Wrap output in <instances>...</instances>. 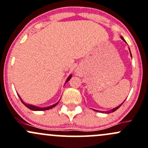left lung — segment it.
I'll use <instances>...</instances> for the list:
<instances>
[{"label":"left lung","mask_w":148,"mask_h":148,"mask_svg":"<svg viewBox=\"0 0 148 148\" xmlns=\"http://www.w3.org/2000/svg\"><path fill=\"white\" fill-rule=\"evenodd\" d=\"M121 39H122L123 40H124V41L125 42V43H126V40H124V38H123L122 36H121ZM129 51H130V54H131V57H132V56H131V50H130V48H129ZM124 102H123L121 104V105H119V106H117V107H116V108H113L112 110H110V111H106V112H105V111H99V110H93V109H92V110H94V111H96V112H102V113H105V114H109V113H111V112H114V111H116V110H117V109H119L120 107L121 106V105H122L123 103H124Z\"/></svg>","instance_id":"obj_1"}]
</instances>
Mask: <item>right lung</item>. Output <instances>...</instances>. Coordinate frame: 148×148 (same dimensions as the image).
Wrapping results in <instances>:
<instances>
[{
  "mask_svg": "<svg viewBox=\"0 0 148 148\" xmlns=\"http://www.w3.org/2000/svg\"><path fill=\"white\" fill-rule=\"evenodd\" d=\"M71 78V74H70V75H69V77H68L67 79H66V82H65V84H66V83L67 82H69V79H70ZM17 95H18L19 98V99H20V100H21V101L22 102V103H23L24 105H25L26 107H27V108H28L29 109H30L31 110H33V111H43V110H50V109L53 108H54V107H56V105H58V103H59V101H58V103H57L54 104V105H50V106L45 107V108H40V107H37V106H35V105H30V104H27V103H24V102L23 101V100H22V98H21V97L19 96V94H17Z\"/></svg>",
  "mask_w": 148,
  "mask_h": 148,
  "instance_id": "add662e5",
  "label": "right lung"
}]
</instances>
